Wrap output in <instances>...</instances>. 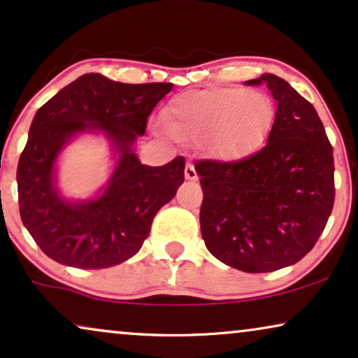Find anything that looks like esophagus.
<instances>
[{"label": "esophagus", "instance_id": "1", "mask_svg": "<svg viewBox=\"0 0 358 358\" xmlns=\"http://www.w3.org/2000/svg\"><path fill=\"white\" fill-rule=\"evenodd\" d=\"M185 178L189 180V182H196L198 180V173H196V169H194L193 164H187V166H185Z\"/></svg>", "mask_w": 358, "mask_h": 358}]
</instances>
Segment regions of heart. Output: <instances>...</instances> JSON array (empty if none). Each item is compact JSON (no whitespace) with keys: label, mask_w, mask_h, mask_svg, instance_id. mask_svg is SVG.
I'll list each match as a JSON object with an SVG mask.
<instances>
[{"label":"heart","mask_w":358,"mask_h":358,"mask_svg":"<svg viewBox=\"0 0 358 358\" xmlns=\"http://www.w3.org/2000/svg\"><path fill=\"white\" fill-rule=\"evenodd\" d=\"M275 109L262 92L211 88L175 96L164 111V124L176 141H204L219 162H237L254 152L273 126Z\"/></svg>","instance_id":"b5f03b06"}]
</instances>
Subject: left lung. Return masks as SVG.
I'll return each instance as SVG.
<instances>
[{"label":"left lung","mask_w":358,"mask_h":358,"mask_svg":"<svg viewBox=\"0 0 358 358\" xmlns=\"http://www.w3.org/2000/svg\"><path fill=\"white\" fill-rule=\"evenodd\" d=\"M276 113L266 144L237 162L194 165L204 193L208 250L232 268L266 273L313 249L334 206V157L316 109L288 82L264 73Z\"/></svg>","instance_id":"8db88e82"}]
</instances>
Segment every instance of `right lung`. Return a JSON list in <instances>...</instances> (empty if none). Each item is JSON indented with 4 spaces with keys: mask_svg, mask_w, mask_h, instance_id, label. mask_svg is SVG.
I'll list each match as a JSON object with an SVG mask.
<instances>
[{
    "mask_svg": "<svg viewBox=\"0 0 358 358\" xmlns=\"http://www.w3.org/2000/svg\"><path fill=\"white\" fill-rule=\"evenodd\" d=\"M171 88V83L129 85L87 73L37 109L17 164L19 213L52 260L96 270L141 250L155 214L185 180L183 157L150 166L134 152L147 117ZM82 134H103L117 162L94 197L69 200L56 185V160Z\"/></svg>",
    "mask_w": 358,
    "mask_h": 358,
    "instance_id": "add662e5",
    "label": "right lung"
}]
</instances>
